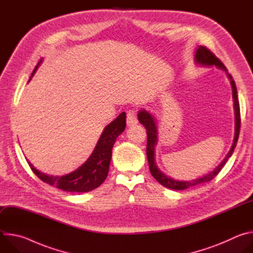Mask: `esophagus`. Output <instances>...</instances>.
<instances>
[{
	"label": "esophagus",
	"mask_w": 253,
	"mask_h": 253,
	"mask_svg": "<svg viewBox=\"0 0 253 253\" xmlns=\"http://www.w3.org/2000/svg\"><path fill=\"white\" fill-rule=\"evenodd\" d=\"M138 123V119L135 115V113L133 111H129L127 113V126L131 127V126H134Z\"/></svg>",
	"instance_id": "1"
}]
</instances>
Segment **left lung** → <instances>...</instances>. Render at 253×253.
I'll use <instances>...</instances> for the list:
<instances>
[{
	"instance_id": "8db88e82",
	"label": "left lung",
	"mask_w": 253,
	"mask_h": 253,
	"mask_svg": "<svg viewBox=\"0 0 253 253\" xmlns=\"http://www.w3.org/2000/svg\"><path fill=\"white\" fill-rule=\"evenodd\" d=\"M194 60L197 65L206 66V67L216 66L217 68H220L221 70H224L226 72L228 78L230 79V84L232 87V97H233V101H234V113H235V134H234L232 146H231L229 152L227 153L225 158L222 160V162L217 167H215V169L213 171L209 172L208 174H205L202 177L196 178L194 180H189V181H178V180H174L173 178L168 177L167 175H165L163 172H161L157 168L156 163H155V158H154L155 146H156L157 141H158L157 126H156L155 118L150 113H148L146 110H140L138 113V120L147 130V159H148L150 172H151L152 176L157 180V181L161 185H163L167 188L173 189V190H184L189 187L196 186V185L208 182V181H210V180H212L216 175L220 172V170L223 168V166L225 165L228 158L231 157V155L235 149L238 136H239V131H240V109H239L237 90H236L235 82L232 79V76L227 73L226 67L209 49H207L204 46L198 47V49L195 52Z\"/></svg>"
}]
</instances>
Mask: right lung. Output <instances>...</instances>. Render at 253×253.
<instances>
[{
  "label": "right lung",
  "mask_w": 253,
  "mask_h": 253,
  "mask_svg": "<svg viewBox=\"0 0 253 253\" xmlns=\"http://www.w3.org/2000/svg\"><path fill=\"white\" fill-rule=\"evenodd\" d=\"M42 60L34 69L30 80L37 71ZM29 80V81H30ZM126 127V114L122 112L114 121L107 125L101 134L97 145L88 160L75 171L63 176H52L40 172L36 169L28 160L32 171L37 175L43 182L58 189L67 192H89L99 187L106 179L109 172V165L112 157V148L117 137L124 131Z\"/></svg>",
  "instance_id": "1"
}]
</instances>
